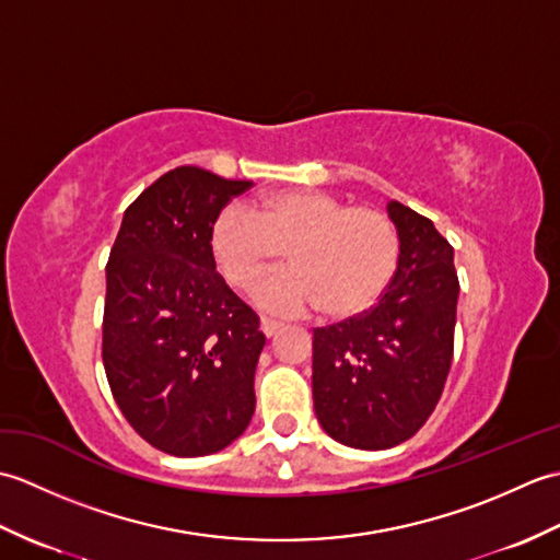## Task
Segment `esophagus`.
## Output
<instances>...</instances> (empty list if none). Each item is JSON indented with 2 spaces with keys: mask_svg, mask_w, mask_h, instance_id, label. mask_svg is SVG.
I'll return each mask as SVG.
<instances>
[{
  "mask_svg": "<svg viewBox=\"0 0 560 560\" xmlns=\"http://www.w3.org/2000/svg\"><path fill=\"white\" fill-rule=\"evenodd\" d=\"M259 329L265 337H277L281 329V323H277V319H271V317H259Z\"/></svg>",
  "mask_w": 560,
  "mask_h": 560,
  "instance_id": "esophagus-1",
  "label": "esophagus"
}]
</instances>
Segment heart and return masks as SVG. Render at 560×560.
Listing matches in <instances>:
<instances>
[{"instance_id": "heart-1", "label": "heart", "mask_w": 560, "mask_h": 560, "mask_svg": "<svg viewBox=\"0 0 560 560\" xmlns=\"http://www.w3.org/2000/svg\"><path fill=\"white\" fill-rule=\"evenodd\" d=\"M211 255L223 279L247 289L289 253L291 269L253 289L273 313L315 311L351 319L383 299L399 261V233L383 211L349 207L317 189H279L257 209L229 205L211 225Z\"/></svg>"}]
</instances>
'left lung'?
<instances>
[{
    "label": "left lung",
    "instance_id": "1",
    "mask_svg": "<svg viewBox=\"0 0 560 560\" xmlns=\"http://www.w3.org/2000/svg\"><path fill=\"white\" fill-rule=\"evenodd\" d=\"M399 261L383 299L313 331V401L341 445L387 450L433 413L452 365L459 281L455 253L431 219L389 201Z\"/></svg>",
    "mask_w": 560,
    "mask_h": 560
}]
</instances>
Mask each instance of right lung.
Here are the masks:
<instances>
[{
    "label": "right lung",
    "mask_w": 560,
    "mask_h": 560,
    "mask_svg": "<svg viewBox=\"0 0 560 560\" xmlns=\"http://www.w3.org/2000/svg\"><path fill=\"white\" fill-rule=\"evenodd\" d=\"M249 180L197 165L161 175L127 207L105 267L103 365L135 431L168 455L205 457L255 413L259 317L225 287L211 225Z\"/></svg>",
    "instance_id": "obj_1"
}]
</instances>
